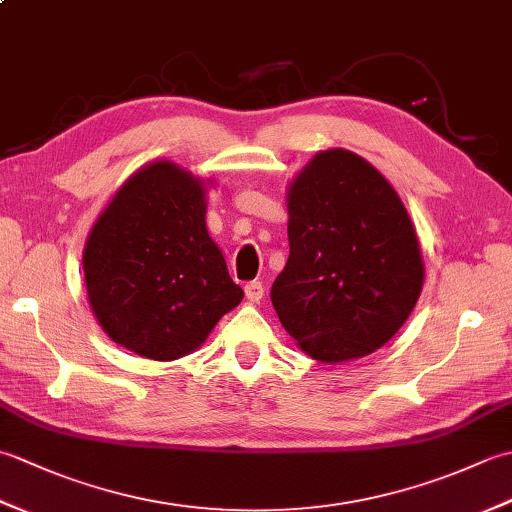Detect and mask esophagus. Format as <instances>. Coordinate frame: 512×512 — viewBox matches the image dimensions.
<instances>
[{"mask_svg": "<svg viewBox=\"0 0 512 512\" xmlns=\"http://www.w3.org/2000/svg\"><path fill=\"white\" fill-rule=\"evenodd\" d=\"M244 292H246V299L250 303L262 301V297H264V284H262V281H248V284L244 286Z\"/></svg>", "mask_w": 512, "mask_h": 512, "instance_id": "obj_1", "label": "esophagus"}]
</instances>
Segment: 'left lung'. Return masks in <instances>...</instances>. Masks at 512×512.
Here are the masks:
<instances>
[{"instance_id": "1", "label": "left lung", "mask_w": 512, "mask_h": 512, "mask_svg": "<svg viewBox=\"0 0 512 512\" xmlns=\"http://www.w3.org/2000/svg\"><path fill=\"white\" fill-rule=\"evenodd\" d=\"M290 255L270 288L286 332L321 363L383 347L420 297L424 266L391 184L361 156L328 149L288 191Z\"/></svg>"}]
</instances>
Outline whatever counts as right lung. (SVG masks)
Listing matches in <instances>:
<instances>
[{
    "instance_id": "1",
    "label": "right lung",
    "mask_w": 512,
    "mask_h": 512,
    "mask_svg": "<svg viewBox=\"0 0 512 512\" xmlns=\"http://www.w3.org/2000/svg\"><path fill=\"white\" fill-rule=\"evenodd\" d=\"M204 213L202 182L167 160L118 189L83 253L90 306L112 341L173 361L242 301Z\"/></svg>"
}]
</instances>
